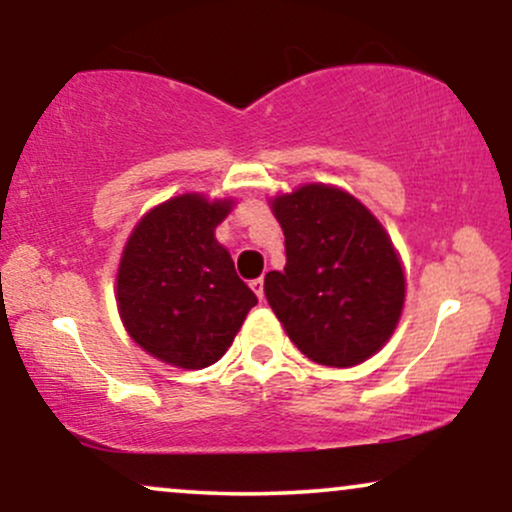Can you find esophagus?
Here are the masks:
<instances>
[{"label": "esophagus", "instance_id": "obj_1", "mask_svg": "<svg viewBox=\"0 0 512 512\" xmlns=\"http://www.w3.org/2000/svg\"><path fill=\"white\" fill-rule=\"evenodd\" d=\"M250 286H252V291L257 293V298H264V279H262V276H260V279H252Z\"/></svg>", "mask_w": 512, "mask_h": 512}]
</instances>
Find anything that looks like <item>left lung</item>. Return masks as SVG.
<instances>
[{
	"label": "left lung",
	"instance_id": "8db88e82",
	"mask_svg": "<svg viewBox=\"0 0 512 512\" xmlns=\"http://www.w3.org/2000/svg\"><path fill=\"white\" fill-rule=\"evenodd\" d=\"M284 228V272L264 293L291 342L320 366L349 368L380 351L404 305L392 240L349 192L305 185L272 202Z\"/></svg>",
	"mask_w": 512,
	"mask_h": 512
}]
</instances>
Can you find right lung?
Returning a JSON list of instances; mask_svg holds the SVG:
<instances>
[{
  "instance_id": "1",
  "label": "right lung",
  "mask_w": 512,
  "mask_h": 512,
  "mask_svg": "<svg viewBox=\"0 0 512 512\" xmlns=\"http://www.w3.org/2000/svg\"><path fill=\"white\" fill-rule=\"evenodd\" d=\"M231 202L180 195L151 209L129 236L117 269V308L129 337L187 370L226 354L257 296L214 238Z\"/></svg>"
}]
</instances>
